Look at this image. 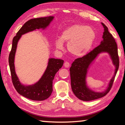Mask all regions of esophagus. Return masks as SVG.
Wrapping results in <instances>:
<instances>
[{
	"label": "esophagus",
	"instance_id": "34e87169",
	"mask_svg": "<svg viewBox=\"0 0 125 125\" xmlns=\"http://www.w3.org/2000/svg\"><path fill=\"white\" fill-rule=\"evenodd\" d=\"M64 65L65 68H69V66H70V64L68 62H65L64 63Z\"/></svg>",
	"mask_w": 125,
	"mask_h": 125
}]
</instances>
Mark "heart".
Returning <instances> with one entry per match:
<instances>
[{"mask_svg": "<svg viewBox=\"0 0 125 125\" xmlns=\"http://www.w3.org/2000/svg\"><path fill=\"white\" fill-rule=\"evenodd\" d=\"M96 38L92 27L80 24H74L62 31L60 39L55 41L57 49L63 50V42L68 44V51L73 56L82 57L90 51Z\"/></svg>", "mask_w": 125, "mask_h": 125, "instance_id": "heart-1", "label": "heart"}]
</instances>
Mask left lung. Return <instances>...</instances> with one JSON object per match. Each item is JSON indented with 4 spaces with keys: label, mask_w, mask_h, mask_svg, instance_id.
<instances>
[{
    "label": "left lung",
    "mask_w": 125,
    "mask_h": 125,
    "mask_svg": "<svg viewBox=\"0 0 125 125\" xmlns=\"http://www.w3.org/2000/svg\"><path fill=\"white\" fill-rule=\"evenodd\" d=\"M101 25L104 29V31L103 35V40L101 41L100 45L83 57L76 59L69 69L72 89L76 97L83 101L95 100L105 96L110 90L119 67L117 44L113 36L109 32L107 26L103 22H101ZM103 52L109 54L115 69L113 77L110 81L106 89L103 92H97L93 91L87 86L86 77L90 65L98 55Z\"/></svg>",
    "instance_id": "1"
}]
</instances>
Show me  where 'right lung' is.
Listing matches in <instances>:
<instances>
[{"label": "right lung", "instance_id": "1", "mask_svg": "<svg viewBox=\"0 0 125 125\" xmlns=\"http://www.w3.org/2000/svg\"><path fill=\"white\" fill-rule=\"evenodd\" d=\"M54 18V16H50L32 19L27 21L19 30L12 40L11 50L9 56V63L12 83L18 93L32 100L42 101L49 98L53 90V80L56 73L63 66L64 61L61 59L50 58L47 68L41 78L35 84L24 85L20 82L15 68L14 61L17 45L22 35L36 30L46 29Z\"/></svg>", "mask_w": 125, "mask_h": 125}]
</instances>
